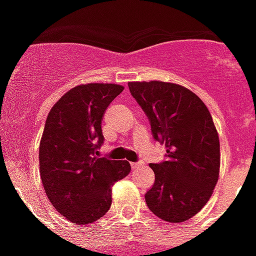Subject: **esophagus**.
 I'll list each match as a JSON object with an SVG mask.
<instances>
[{"label": "esophagus", "mask_w": 256, "mask_h": 256, "mask_svg": "<svg viewBox=\"0 0 256 256\" xmlns=\"http://www.w3.org/2000/svg\"><path fill=\"white\" fill-rule=\"evenodd\" d=\"M144 164H140V162H132V168L136 170V168H138L140 166H142Z\"/></svg>", "instance_id": "obj_1"}]
</instances>
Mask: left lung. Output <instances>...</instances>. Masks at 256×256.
<instances>
[{"mask_svg":"<svg viewBox=\"0 0 256 256\" xmlns=\"http://www.w3.org/2000/svg\"><path fill=\"white\" fill-rule=\"evenodd\" d=\"M128 88L168 152V160L150 164L156 182L144 195L148 207L164 220L184 222L202 210L218 182L220 148L212 116L184 86L144 81L128 82Z\"/></svg>","mask_w":256,"mask_h":256,"instance_id":"left-lung-1","label":"left lung"}]
</instances>
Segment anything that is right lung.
<instances>
[{
	"mask_svg": "<svg viewBox=\"0 0 256 256\" xmlns=\"http://www.w3.org/2000/svg\"><path fill=\"white\" fill-rule=\"evenodd\" d=\"M124 92L116 84L70 88L46 118L40 144V174L48 198L68 220L88 224L112 206V187L128 175V160L98 158L104 144L102 116Z\"/></svg>",
	"mask_w": 256,
	"mask_h": 256,
	"instance_id": "right-lung-1",
	"label": "right lung"
}]
</instances>
